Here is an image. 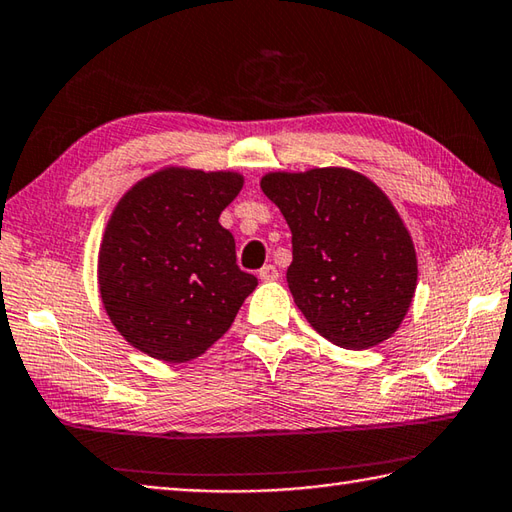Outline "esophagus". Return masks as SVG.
Wrapping results in <instances>:
<instances>
[{
  "label": "esophagus",
  "mask_w": 512,
  "mask_h": 512,
  "mask_svg": "<svg viewBox=\"0 0 512 512\" xmlns=\"http://www.w3.org/2000/svg\"><path fill=\"white\" fill-rule=\"evenodd\" d=\"M277 277L279 273L273 264H266L262 270H259V279H262V282H275Z\"/></svg>",
  "instance_id": "obj_1"
}]
</instances>
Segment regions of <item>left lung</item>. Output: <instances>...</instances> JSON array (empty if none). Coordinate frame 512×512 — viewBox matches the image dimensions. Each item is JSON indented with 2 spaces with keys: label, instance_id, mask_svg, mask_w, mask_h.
Here are the masks:
<instances>
[{
  "label": "left lung",
  "instance_id": "8db88e82",
  "mask_svg": "<svg viewBox=\"0 0 512 512\" xmlns=\"http://www.w3.org/2000/svg\"><path fill=\"white\" fill-rule=\"evenodd\" d=\"M259 184L293 233L286 282L308 324L348 350L393 337L413 304L417 253L384 190L344 166L275 170Z\"/></svg>",
  "mask_w": 512,
  "mask_h": 512
}]
</instances>
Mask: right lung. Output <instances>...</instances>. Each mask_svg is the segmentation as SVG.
<instances>
[{
	"label": "right lung",
	"mask_w": 512,
	"mask_h": 512,
	"mask_svg": "<svg viewBox=\"0 0 512 512\" xmlns=\"http://www.w3.org/2000/svg\"><path fill=\"white\" fill-rule=\"evenodd\" d=\"M242 186L235 170L166 166L119 199L99 244L97 284L110 324L130 346L184 364L235 322L257 277L239 270L219 215Z\"/></svg>",
	"instance_id": "right-lung-1"
}]
</instances>
